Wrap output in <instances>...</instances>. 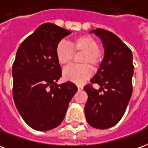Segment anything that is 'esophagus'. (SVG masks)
<instances>
[{
	"mask_svg": "<svg viewBox=\"0 0 148 148\" xmlns=\"http://www.w3.org/2000/svg\"><path fill=\"white\" fill-rule=\"evenodd\" d=\"M77 88H78V90H82V89H83V86L80 85V84H78V85H77Z\"/></svg>",
	"mask_w": 148,
	"mask_h": 148,
	"instance_id": "obj_1",
	"label": "esophagus"
}]
</instances>
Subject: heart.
<instances>
[{
  "label": "heart",
  "mask_w": 148,
  "mask_h": 148,
  "mask_svg": "<svg viewBox=\"0 0 148 148\" xmlns=\"http://www.w3.org/2000/svg\"><path fill=\"white\" fill-rule=\"evenodd\" d=\"M75 53H83L79 59L80 65H71L64 70V77L74 83H83L91 76L92 68H97L103 58L102 50L95 38L89 34H83L75 38L69 44L60 42L56 49L58 62L61 65H68L74 58Z\"/></svg>",
  "instance_id": "1"
}]
</instances>
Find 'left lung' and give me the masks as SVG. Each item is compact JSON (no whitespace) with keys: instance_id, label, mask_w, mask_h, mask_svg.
I'll list each match as a JSON object with an SVG mask.
<instances>
[{"instance_id":"1","label":"left lung","mask_w":148,"mask_h":148,"mask_svg":"<svg viewBox=\"0 0 148 148\" xmlns=\"http://www.w3.org/2000/svg\"><path fill=\"white\" fill-rule=\"evenodd\" d=\"M101 38L105 56L92 84L100 85L95 89L91 84L84 87L88 94L84 113L88 123L97 129L114 127L123 118L132 94L134 65L132 52L116 34L103 29H92Z\"/></svg>"}]
</instances>
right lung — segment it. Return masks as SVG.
Here are the masks:
<instances>
[{
	"label": "right lung",
	"instance_id": "right-lung-1",
	"mask_svg": "<svg viewBox=\"0 0 148 148\" xmlns=\"http://www.w3.org/2000/svg\"><path fill=\"white\" fill-rule=\"evenodd\" d=\"M71 31L52 23L39 25L19 46L13 64V97L25 123L39 131L52 130L63 122L77 91L71 81L56 82L62 76L56 49Z\"/></svg>",
	"mask_w": 148,
	"mask_h": 148
}]
</instances>
